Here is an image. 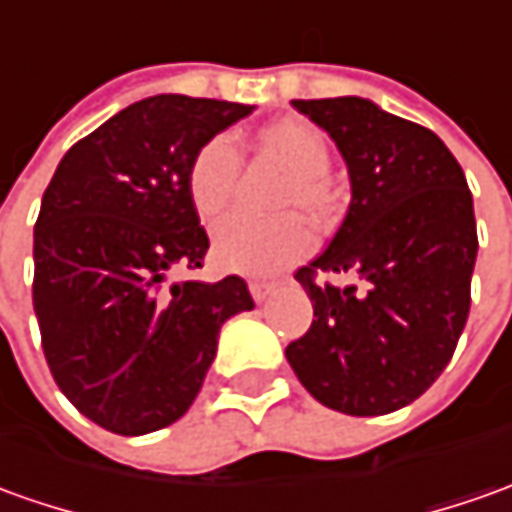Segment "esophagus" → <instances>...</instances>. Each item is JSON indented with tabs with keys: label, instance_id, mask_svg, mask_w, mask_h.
I'll list each match as a JSON object with an SVG mask.
<instances>
[{
	"label": "esophagus",
	"instance_id": "esophagus-1",
	"mask_svg": "<svg viewBox=\"0 0 512 512\" xmlns=\"http://www.w3.org/2000/svg\"><path fill=\"white\" fill-rule=\"evenodd\" d=\"M274 288L277 285L274 283H249V291H252V297H255V302H266L274 294Z\"/></svg>",
	"mask_w": 512,
	"mask_h": 512
}]
</instances>
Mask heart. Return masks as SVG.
<instances>
[{
    "instance_id": "1",
    "label": "heart",
    "mask_w": 512,
    "mask_h": 512,
    "mask_svg": "<svg viewBox=\"0 0 512 512\" xmlns=\"http://www.w3.org/2000/svg\"><path fill=\"white\" fill-rule=\"evenodd\" d=\"M257 148L288 173L283 210H302L314 221H328L339 207V193L328 179V137L308 120L285 117L257 131ZM238 182V154L227 137L207 139L187 168V193L204 224H215L229 210ZM311 229L297 215L280 221L229 218L215 229V257L229 271L269 277L300 260L311 249Z\"/></svg>"
}]
</instances>
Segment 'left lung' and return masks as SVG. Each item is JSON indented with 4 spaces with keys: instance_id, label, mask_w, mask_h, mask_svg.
Listing matches in <instances>:
<instances>
[{
    "instance_id": "1",
    "label": "left lung",
    "mask_w": 512,
    "mask_h": 512,
    "mask_svg": "<svg viewBox=\"0 0 512 512\" xmlns=\"http://www.w3.org/2000/svg\"><path fill=\"white\" fill-rule=\"evenodd\" d=\"M291 106L336 142L350 207L328 249L297 271L314 322L285 358L322 406L389 415L440 378L465 328L479 249L474 198L429 128L356 95ZM316 270H347L362 285L316 286Z\"/></svg>"
}]
</instances>
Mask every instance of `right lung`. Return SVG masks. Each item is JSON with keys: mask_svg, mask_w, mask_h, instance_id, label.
<instances>
[{"mask_svg": "<svg viewBox=\"0 0 512 512\" xmlns=\"http://www.w3.org/2000/svg\"><path fill=\"white\" fill-rule=\"evenodd\" d=\"M255 106L154 95L75 142L41 198L33 308L44 356L69 403L137 437L196 401L218 333L255 302L241 277L201 269L210 238L187 193L196 151Z\"/></svg>", "mask_w": 512, "mask_h": 512, "instance_id": "1", "label": "right lung"}]
</instances>
